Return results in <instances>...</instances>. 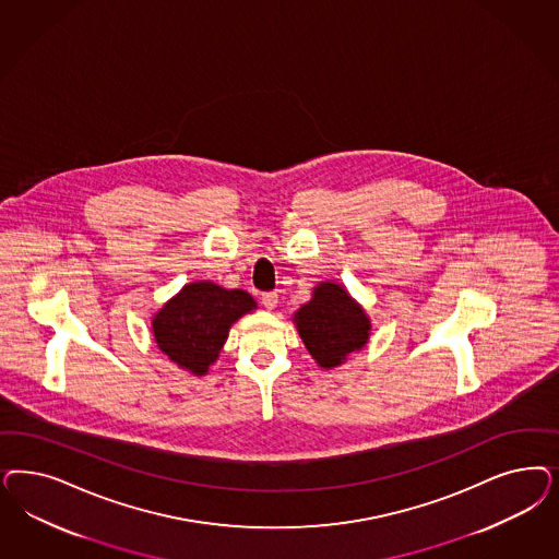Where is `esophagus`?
<instances>
[{
  "label": "esophagus",
  "instance_id": "obj_1",
  "mask_svg": "<svg viewBox=\"0 0 559 559\" xmlns=\"http://www.w3.org/2000/svg\"><path fill=\"white\" fill-rule=\"evenodd\" d=\"M261 302H263V307L267 308V310L275 308V305H277V294H275V292L261 294Z\"/></svg>",
  "mask_w": 559,
  "mask_h": 559
}]
</instances>
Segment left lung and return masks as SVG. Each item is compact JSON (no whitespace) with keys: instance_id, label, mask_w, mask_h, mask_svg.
<instances>
[{"instance_id":"left-lung-1","label":"left lung","mask_w":559,"mask_h":559,"mask_svg":"<svg viewBox=\"0 0 559 559\" xmlns=\"http://www.w3.org/2000/svg\"><path fill=\"white\" fill-rule=\"evenodd\" d=\"M310 356L323 368L340 366L368 342L370 321L337 284H321L294 317Z\"/></svg>"}]
</instances>
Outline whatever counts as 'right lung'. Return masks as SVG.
Segmentation results:
<instances>
[{
    "label": "right lung",
    "mask_w": 559,
    "mask_h": 559,
    "mask_svg": "<svg viewBox=\"0 0 559 559\" xmlns=\"http://www.w3.org/2000/svg\"><path fill=\"white\" fill-rule=\"evenodd\" d=\"M254 307L245 289L195 282L180 289L154 317V337L170 360L201 377L216 361L230 324Z\"/></svg>",
    "instance_id": "add662e5"
}]
</instances>
